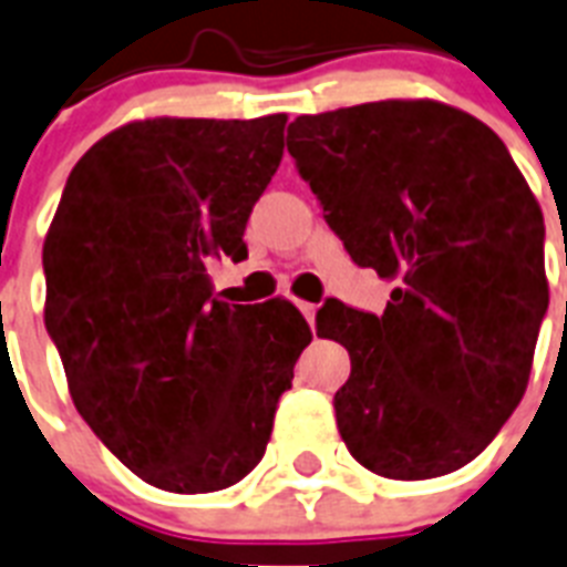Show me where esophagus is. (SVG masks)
<instances>
[{"label":"esophagus","instance_id":"34e87169","mask_svg":"<svg viewBox=\"0 0 567 567\" xmlns=\"http://www.w3.org/2000/svg\"><path fill=\"white\" fill-rule=\"evenodd\" d=\"M297 308H299V311H302V317H306L308 323L315 326V311H317L315 302H297Z\"/></svg>","mask_w":567,"mask_h":567}]
</instances>
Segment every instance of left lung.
<instances>
[{
	"mask_svg": "<svg viewBox=\"0 0 567 567\" xmlns=\"http://www.w3.org/2000/svg\"><path fill=\"white\" fill-rule=\"evenodd\" d=\"M288 154L361 268L395 279L384 315L326 302L349 454L393 481L466 466L513 416L547 311L545 220L507 145L440 101L299 116Z\"/></svg>",
	"mask_w": 567,
	"mask_h": 567,
	"instance_id": "obj_1",
	"label": "left lung"
}]
</instances>
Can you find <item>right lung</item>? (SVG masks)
I'll return each instance as SVG.
<instances>
[{
  "label": "right lung",
  "instance_id": "obj_1",
  "mask_svg": "<svg viewBox=\"0 0 567 567\" xmlns=\"http://www.w3.org/2000/svg\"><path fill=\"white\" fill-rule=\"evenodd\" d=\"M285 122L124 124L78 159L45 236V331L72 402L156 489L200 495L250 475L311 343L288 299L229 306L206 274L247 259Z\"/></svg>",
  "mask_w": 567,
  "mask_h": 567
}]
</instances>
